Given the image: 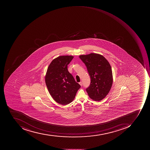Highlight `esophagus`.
Instances as JSON below:
<instances>
[{"mask_svg": "<svg viewBox=\"0 0 150 150\" xmlns=\"http://www.w3.org/2000/svg\"><path fill=\"white\" fill-rule=\"evenodd\" d=\"M79 84L81 86H82V82L81 81V82H80L79 83Z\"/></svg>", "mask_w": 150, "mask_h": 150, "instance_id": "34e87169", "label": "esophagus"}]
</instances>
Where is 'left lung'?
Returning <instances> with one entry per match:
<instances>
[{
	"label": "left lung",
	"mask_w": 150,
	"mask_h": 150,
	"mask_svg": "<svg viewBox=\"0 0 150 150\" xmlns=\"http://www.w3.org/2000/svg\"><path fill=\"white\" fill-rule=\"evenodd\" d=\"M79 58L85 64L91 77L90 85L86 91L90 98L100 101L110 92L113 84L111 67L103 55L91 53L81 55Z\"/></svg>",
	"instance_id": "left-lung-1"
}]
</instances>
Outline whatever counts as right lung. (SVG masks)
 <instances>
[{"instance_id": "add662e5", "label": "right lung", "mask_w": 150, "mask_h": 150, "mask_svg": "<svg viewBox=\"0 0 150 150\" xmlns=\"http://www.w3.org/2000/svg\"><path fill=\"white\" fill-rule=\"evenodd\" d=\"M73 58L71 55H61L54 59L49 65L45 76L49 93L60 105H68L72 102L81 87L68 71V64Z\"/></svg>"}]
</instances>
